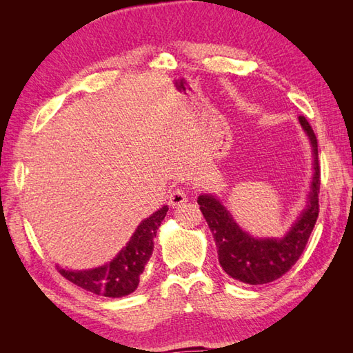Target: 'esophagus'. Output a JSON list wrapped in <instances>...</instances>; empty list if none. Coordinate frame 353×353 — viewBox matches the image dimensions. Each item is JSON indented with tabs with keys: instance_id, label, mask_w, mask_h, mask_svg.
<instances>
[{
	"instance_id": "obj_1",
	"label": "esophagus",
	"mask_w": 353,
	"mask_h": 353,
	"mask_svg": "<svg viewBox=\"0 0 353 353\" xmlns=\"http://www.w3.org/2000/svg\"><path fill=\"white\" fill-rule=\"evenodd\" d=\"M187 200L188 197L185 191L183 188H175L169 196V205L172 208H179L181 205H184Z\"/></svg>"
}]
</instances>
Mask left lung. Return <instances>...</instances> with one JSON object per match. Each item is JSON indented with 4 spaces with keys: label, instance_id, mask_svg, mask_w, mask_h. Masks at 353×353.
<instances>
[{
    "label": "left lung",
    "instance_id": "obj_1",
    "mask_svg": "<svg viewBox=\"0 0 353 353\" xmlns=\"http://www.w3.org/2000/svg\"><path fill=\"white\" fill-rule=\"evenodd\" d=\"M312 147L314 176L307 201L301 215L292 223L281 239H259L240 228L230 210L213 194H200L197 203L215 239L218 259L231 279L256 285L279 280L301 258L309 236L315 227L319 205V166L318 144L311 125L303 116H299Z\"/></svg>",
    "mask_w": 353,
    "mask_h": 353
}]
</instances>
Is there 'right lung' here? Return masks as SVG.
<instances>
[{"instance_id": "obj_1", "label": "right lung", "mask_w": 353, "mask_h": 353, "mask_svg": "<svg viewBox=\"0 0 353 353\" xmlns=\"http://www.w3.org/2000/svg\"><path fill=\"white\" fill-rule=\"evenodd\" d=\"M168 209V206L160 208L153 215L141 221L130 241L110 262L83 271H72L57 265L59 272L70 283L99 296L123 297L131 294L140 284V275L153 253V240Z\"/></svg>"}]
</instances>
